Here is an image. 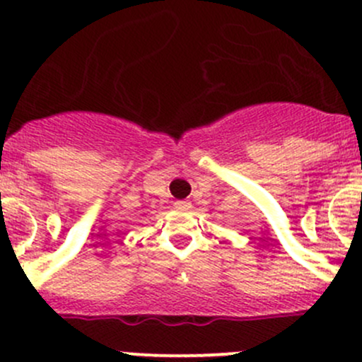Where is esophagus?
I'll use <instances>...</instances> for the list:
<instances>
[{"label":"esophagus","instance_id":"esophagus-1","mask_svg":"<svg viewBox=\"0 0 362 362\" xmlns=\"http://www.w3.org/2000/svg\"><path fill=\"white\" fill-rule=\"evenodd\" d=\"M175 208H177V210H191L192 203L191 201H177V203H175Z\"/></svg>","mask_w":362,"mask_h":362}]
</instances>
